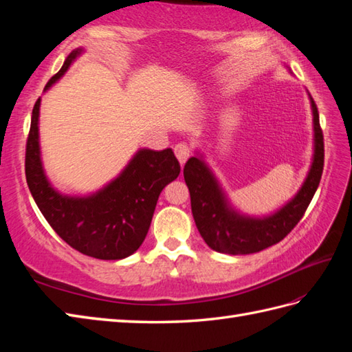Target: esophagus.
<instances>
[{
    "mask_svg": "<svg viewBox=\"0 0 352 352\" xmlns=\"http://www.w3.org/2000/svg\"><path fill=\"white\" fill-rule=\"evenodd\" d=\"M174 153L177 155L178 162H180V164H184L186 160L190 157V148L186 144H177L174 148Z\"/></svg>",
    "mask_w": 352,
    "mask_h": 352,
    "instance_id": "34e87169",
    "label": "esophagus"
}]
</instances>
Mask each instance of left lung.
Returning <instances> with one entry per match:
<instances>
[{
    "label": "left lung",
    "mask_w": 352,
    "mask_h": 352,
    "mask_svg": "<svg viewBox=\"0 0 352 352\" xmlns=\"http://www.w3.org/2000/svg\"><path fill=\"white\" fill-rule=\"evenodd\" d=\"M313 116V157L302 186L278 210L266 216H250L231 204L226 189L197 151L186 162L183 174L190 193L192 214L204 242L222 254H252L278 243L296 226L315 195L324 169V136L319 113L309 94Z\"/></svg>",
    "instance_id": "obj_1"
}]
</instances>
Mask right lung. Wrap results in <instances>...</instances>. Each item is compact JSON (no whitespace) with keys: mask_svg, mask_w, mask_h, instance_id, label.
I'll use <instances>...</instances> for the list:
<instances>
[{"mask_svg":"<svg viewBox=\"0 0 352 352\" xmlns=\"http://www.w3.org/2000/svg\"><path fill=\"white\" fill-rule=\"evenodd\" d=\"M85 48L74 50L45 91L60 80ZM41 98L36 101L25 151L28 189L52 230L74 250L100 260H122L139 250L151 226L157 199L180 175L170 148H140L113 180L86 195L57 190L45 174L39 142Z\"/></svg>","mask_w":352,"mask_h":352,"instance_id":"1","label":"right lung"}]
</instances>
